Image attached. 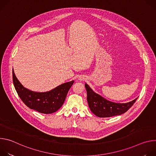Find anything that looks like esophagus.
Returning <instances> with one entry per match:
<instances>
[{
    "instance_id": "1",
    "label": "esophagus",
    "mask_w": 156,
    "mask_h": 156,
    "mask_svg": "<svg viewBox=\"0 0 156 156\" xmlns=\"http://www.w3.org/2000/svg\"><path fill=\"white\" fill-rule=\"evenodd\" d=\"M81 80H82V79H81Z\"/></svg>"
}]
</instances>
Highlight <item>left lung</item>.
I'll use <instances>...</instances> for the list:
<instances>
[{"instance_id":"obj_1","label":"left lung","mask_w":156,"mask_h":156,"mask_svg":"<svg viewBox=\"0 0 156 156\" xmlns=\"http://www.w3.org/2000/svg\"><path fill=\"white\" fill-rule=\"evenodd\" d=\"M87 92V101L91 112L101 118L110 117L125 113L133 105L138 98L128 103H115L107 101L95 93L87 84H85Z\"/></svg>"}]
</instances>
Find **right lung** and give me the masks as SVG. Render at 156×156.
<instances>
[{
    "instance_id": "right-lung-1",
    "label": "right lung",
    "mask_w": 156,
    "mask_h": 156,
    "mask_svg": "<svg viewBox=\"0 0 156 156\" xmlns=\"http://www.w3.org/2000/svg\"><path fill=\"white\" fill-rule=\"evenodd\" d=\"M13 83L18 95L23 103L31 109L42 114H52L58 110L64 103L74 81L63 83L46 93H36L24 87L12 71Z\"/></svg>"
}]
</instances>
